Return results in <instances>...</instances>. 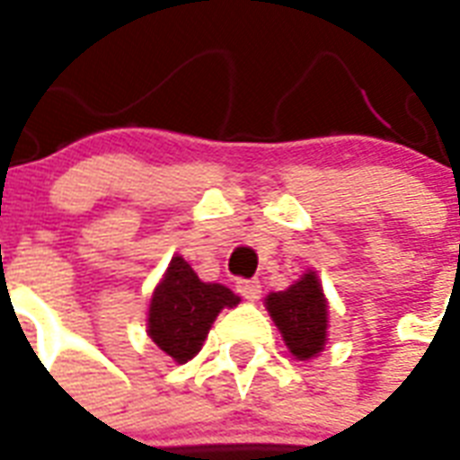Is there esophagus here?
Here are the masks:
<instances>
[{"label":"esophagus","mask_w":460,"mask_h":460,"mask_svg":"<svg viewBox=\"0 0 460 460\" xmlns=\"http://www.w3.org/2000/svg\"><path fill=\"white\" fill-rule=\"evenodd\" d=\"M236 291L243 296L245 301H258L260 294H262V287L255 279H241L236 281Z\"/></svg>","instance_id":"obj_1"}]
</instances>
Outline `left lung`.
I'll return each mask as SVG.
<instances>
[{"label":"left lung","instance_id":"8db88e82","mask_svg":"<svg viewBox=\"0 0 460 460\" xmlns=\"http://www.w3.org/2000/svg\"><path fill=\"white\" fill-rule=\"evenodd\" d=\"M265 307L281 339L298 360H313L324 350L329 327V303L322 291L320 277L307 270L287 291L265 298Z\"/></svg>","mask_w":460,"mask_h":460}]
</instances>
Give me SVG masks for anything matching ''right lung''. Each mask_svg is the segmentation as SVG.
<instances>
[{"label":"right lung","instance_id":"1","mask_svg":"<svg viewBox=\"0 0 460 460\" xmlns=\"http://www.w3.org/2000/svg\"><path fill=\"white\" fill-rule=\"evenodd\" d=\"M238 303L231 288L200 281L186 260L173 255L150 298L147 336L172 360L188 363L200 353L217 314Z\"/></svg>","mask_w":460,"mask_h":460}]
</instances>
